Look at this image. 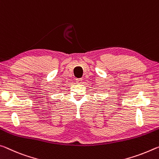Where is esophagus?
Instances as JSON below:
<instances>
[{
	"label": "esophagus",
	"mask_w": 159,
	"mask_h": 159,
	"mask_svg": "<svg viewBox=\"0 0 159 159\" xmlns=\"http://www.w3.org/2000/svg\"><path fill=\"white\" fill-rule=\"evenodd\" d=\"M82 79H77L76 80V83L77 84H82Z\"/></svg>",
	"instance_id": "obj_1"
}]
</instances>
